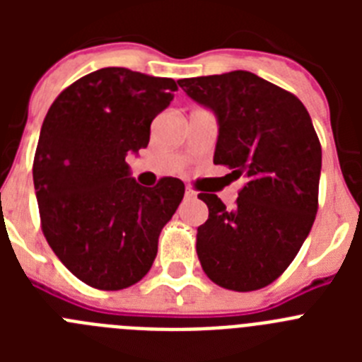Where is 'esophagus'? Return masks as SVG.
I'll use <instances>...</instances> for the list:
<instances>
[{
	"label": "esophagus",
	"mask_w": 362,
	"mask_h": 362,
	"mask_svg": "<svg viewBox=\"0 0 362 362\" xmlns=\"http://www.w3.org/2000/svg\"><path fill=\"white\" fill-rule=\"evenodd\" d=\"M194 197H196V192L187 188V192H185V199H194Z\"/></svg>",
	"instance_id": "obj_1"
}]
</instances>
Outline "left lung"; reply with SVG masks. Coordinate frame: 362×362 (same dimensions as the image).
I'll return each instance as SVG.
<instances>
[{
	"label": "left lung",
	"mask_w": 362,
	"mask_h": 362,
	"mask_svg": "<svg viewBox=\"0 0 362 362\" xmlns=\"http://www.w3.org/2000/svg\"><path fill=\"white\" fill-rule=\"evenodd\" d=\"M219 121L214 163L245 187L233 209L199 194L209 219L197 228V257L221 288L252 292L290 267L319 206L321 143L297 95L246 70L179 79Z\"/></svg>",
	"instance_id": "8db88e82"
}]
</instances>
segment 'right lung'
<instances>
[{"label":"right lung","mask_w":362,"mask_h":362,"mask_svg":"<svg viewBox=\"0 0 362 362\" xmlns=\"http://www.w3.org/2000/svg\"><path fill=\"white\" fill-rule=\"evenodd\" d=\"M175 90L170 78L108 66L66 86L45 116L32 166L41 230L92 288L116 292L141 281L183 201L181 179L141 187L124 161L148 145L150 123Z\"/></svg>","instance_id":"1"}]
</instances>
